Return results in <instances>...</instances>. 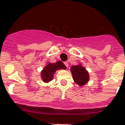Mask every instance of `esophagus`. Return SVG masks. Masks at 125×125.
I'll use <instances>...</instances> for the list:
<instances>
[{
  "label": "esophagus",
  "mask_w": 125,
  "mask_h": 125,
  "mask_svg": "<svg viewBox=\"0 0 125 125\" xmlns=\"http://www.w3.org/2000/svg\"><path fill=\"white\" fill-rule=\"evenodd\" d=\"M64 64H65V65L67 67H69V63H68L67 62H64Z\"/></svg>",
  "instance_id": "esophagus-1"
}]
</instances>
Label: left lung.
I'll return each mask as SVG.
<instances>
[{
    "mask_svg": "<svg viewBox=\"0 0 125 125\" xmlns=\"http://www.w3.org/2000/svg\"><path fill=\"white\" fill-rule=\"evenodd\" d=\"M70 71L72 74L73 81L79 86H83L89 81V74L85 68L80 63L75 66H72Z\"/></svg>",
    "mask_w": 125,
    "mask_h": 125,
    "instance_id": "8db88e82",
    "label": "left lung"
}]
</instances>
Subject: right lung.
I'll list each match as a JSON object with an SVG mask.
<instances>
[{
  "mask_svg": "<svg viewBox=\"0 0 125 125\" xmlns=\"http://www.w3.org/2000/svg\"><path fill=\"white\" fill-rule=\"evenodd\" d=\"M66 69V66L61 61H58L55 63L48 62L41 72V77L43 82L48 83L53 80L54 74L56 70L61 69L65 70Z\"/></svg>",
  "mask_w": 125,
  "mask_h": 125,
  "instance_id": "add662e5",
  "label": "right lung"
}]
</instances>
